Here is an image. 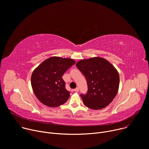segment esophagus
Wrapping results in <instances>:
<instances>
[{
	"instance_id": "34e87169",
	"label": "esophagus",
	"mask_w": 149,
	"mask_h": 149,
	"mask_svg": "<svg viewBox=\"0 0 149 149\" xmlns=\"http://www.w3.org/2000/svg\"><path fill=\"white\" fill-rule=\"evenodd\" d=\"M73 91H74V92H79V88H76V89H74Z\"/></svg>"
}]
</instances>
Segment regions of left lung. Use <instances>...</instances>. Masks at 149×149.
I'll use <instances>...</instances> for the list:
<instances>
[{
  "label": "left lung",
  "mask_w": 149,
  "mask_h": 149,
  "mask_svg": "<svg viewBox=\"0 0 149 149\" xmlns=\"http://www.w3.org/2000/svg\"><path fill=\"white\" fill-rule=\"evenodd\" d=\"M76 67L87 81V93L80 95L84 104L92 109H101L108 105L118 91L120 76L117 70L101 57L81 60L76 63Z\"/></svg>",
  "instance_id": "obj_1"
}]
</instances>
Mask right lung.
<instances>
[{
	"label": "right lung",
	"instance_id": "obj_1",
	"mask_svg": "<svg viewBox=\"0 0 149 149\" xmlns=\"http://www.w3.org/2000/svg\"><path fill=\"white\" fill-rule=\"evenodd\" d=\"M75 61L52 57L44 61L33 72L31 86L38 100L49 107H57L68 100L70 92L65 89L63 74Z\"/></svg>",
	"mask_w": 149,
	"mask_h": 149
}]
</instances>
